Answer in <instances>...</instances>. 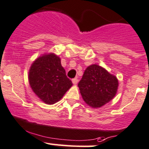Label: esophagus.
<instances>
[{
    "mask_svg": "<svg viewBox=\"0 0 149 149\" xmlns=\"http://www.w3.org/2000/svg\"><path fill=\"white\" fill-rule=\"evenodd\" d=\"M77 82H78L77 78H74L73 80H72V84H73L74 85H76V84H77Z\"/></svg>",
    "mask_w": 149,
    "mask_h": 149,
    "instance_id": "34e87169",
    "label": "esophagus"
}]
</instances>
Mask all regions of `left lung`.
<instances>
[{
    "instance_id": "left-lung-1",
    "label": "left lung",
    "mask_w": 149,
    "mask_h": 149,
    "mask_svg": "<svg viewBox=\"0 0 149 149\" xmlns=\"http://www.w3.org/2000/svg\"><path fill=\"white\" fill-rule=\"evenodd\" d=\"M119 82L106 69L92 64L86 69L78 87L84 102L94 109L100 108L115 97Z\"/></svg>"
}]
</instances>
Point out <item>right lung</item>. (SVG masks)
Segmentation results:
<instances>
[{
    "instance_id": "right-lung-1",
    "label": "right lung",
    "mask_w": 149,
    "mask_h": 149,
    "mask_svg": "<svg viewBox=\"0 0 149 149\" xmlns=\"http://www.w3.org/2000/svg\"><path fill=\"white\" fill-rule=\"evenodd\" d=\"M29 83L34 93L43 103L58 102L72 87L59 56L53 52L39 56L29 70Z\"/></svg>"
}]
</instances>
